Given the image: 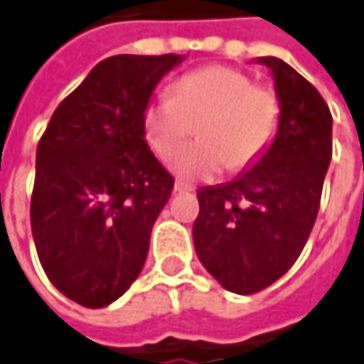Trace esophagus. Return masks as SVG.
I'll return each instance as SVG.
<instances>
[{"label":"esophagus","instance_id":"esophagus-1","mask_svg":"<svg viewBox=\"0 0 364 364\" xmlns=\"http://www.w3.org/2000/svg\"><path fill=\"white\" fill-rule=\"evenodd\" d=\"M191 189H193V185H189L187 181L177 179V183H175V191H177V193H185V191H191Z\"/></svg>","mask_w":364,"mask_h":364}]
</instances>
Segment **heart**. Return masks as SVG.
Instances as JSON below:
<instances>
[{
    "instance_id": "obj_1",
    "label": "heart",
    "mask_w": 364,
    "mask_h": 364,
    "mask_svg": "<svg viewBox=\"0 0 364 364\" xmlns=\"http://www.w3.org/2000/svg\"><path fill=\"white\" fill-rule=\"evenodd\" d=\"M280 122L278 92L225 65L185 73L171 86V97L143 109V132L160 158L173 156L198 126L200 141L173 158L175 173L187 179L215 177L223 166L249 171L274 145Z\"/></svg>"
}]
</instances>
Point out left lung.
Segmentation results:
<instances>
[{"label": "left lung", "mask_w": 364, "mask_h": 364, "mask_svg": "<svg viewBox=\"0 0 364 364\" xmlns=\"http://www.w3.org/2000/svg\"><path fill=\"white\" fill-rule=\"evenodd\" d=\"M274 73L282 122L274 145L236 181L198 191L193 245L202 265L232 293L274 284L301 255L314 228L333 141L321 92L291 65L263 56Z\"/></svg>", "instance_id": "left-lung-1"}]
</instances>
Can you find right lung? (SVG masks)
<instances>
[{"instance_id":"right-lung-1","label":"right lung","mask_w":364,"mask_h":364,"mask_svg":"<svg viewBox=\"0 0 364 364\" xmlns=\"http://www.w3.org/2000/svg\"><path fill=\"white\" fill-rule=\"evenodd\" d=\"M179 54L101 60L52 113L36 156L31 232L50 282L105 308L141 274L175 187L151 154L143 109Z\"/></svg>"}]
</instances>
